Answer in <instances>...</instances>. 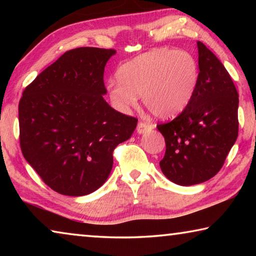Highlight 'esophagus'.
Instances as JSON below:
<instances>
[{"mask_svg": "<svg viewBox=\"0 0 256 256\" xmlns=\"http://www.w3.org/2000/svg\"><path fill=\"white\" fill-rule=\"evenodd\" d=\"M154 128V125L152 124H149L146 122H138V128H136V131L138 134H144L146 132H149L151 130Z\"/></svg>", "mask_w": 256, "mask_h": 256, "instance_id": "obj_1", "label": "esophagus"}]
</instances>
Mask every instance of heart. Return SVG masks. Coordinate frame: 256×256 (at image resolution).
Returning <instances> with one entry per match:
<instances>
[{
    "instance_id": "b5f03b06",
    "label": "heart",
    "mask_w": 256,
    "mask_h": 256,
    "mask_svg": "<svg viewBox=\"0 0 256 256\" xmlns=\"http://www.w3.org/2000/svg\"><path fill=\"white\" fill-rule=\"evenodd\" d=\"M118 82L107 84L115 108L128 112L142 96L146 107L158 118H172L190 105L198 81V64L183 50L154 48L120 64Z\"/></svg>"
}]
</instances>
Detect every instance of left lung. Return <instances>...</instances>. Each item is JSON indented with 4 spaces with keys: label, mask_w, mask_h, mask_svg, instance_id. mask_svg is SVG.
I'll return each instance as SVG.
<instances>
[{
    "label": "left lung",
    "mask_w": 256,
    "mask_h": 256,
    "mask_svg": "<svg viewBox=\"0 0 256 256\" xmlns=\"http://www.w3.org/2000/svg\"><path fill=\"white\" fill-rule=\"evenodd\" d=\"M198 81L190 105L157 128L166 142L159 162L164 175L182 186L200 184L222 170L238 136V92L216 56L201 42Z\"/></svg>",
    "instance_id": "8db88e82"
}]
</instances>
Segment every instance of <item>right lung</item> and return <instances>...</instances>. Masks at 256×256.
I'll return each mask as SVG.
<instances>
[{
	"instance_id": "obj_1",
	"label": "right lung",
	"mask_w": 256,
	"mask_h": 256,
	"mask_svg": "<svg viewBox=\"0 0 256 256\" xmlns=\"http://www.w3.org/2000/svg\"><path fill=\"white\" fill-rule=\"evenodd\" d=\"M114 50H68L38 74L19 102L24 159L52 190L82 196L105 183L112 151L128 140L138 120L104 99V71Z\"/></svg>"
}]
</instances>
